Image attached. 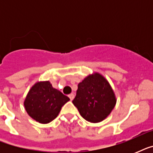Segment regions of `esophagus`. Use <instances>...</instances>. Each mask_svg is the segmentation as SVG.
<instances>
[{
	"label": "esophagus",
	"mask_w": 153,
	"mask_h": 153,
	"mask_svg": "<svg viewBox=\"0 0 153 153\" xmlns=\"http://www.w3.org/2000/svg\"><path fill=\"white\" fill-rule=\"evenodd\" d=\"M69 98H70V99H71V100H73V99H74V94L73 93H71V94H69Z\"/></svg>",
	"instance_id": "esophagus-1"
}]
</instances>
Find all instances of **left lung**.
<instances>
[{
  "mask_svg": "<svg viewBox=\"0 0 153 153\" xmlns=\"http://www.w3.org/2000/svg\"><path fill=\"white\" fill-rule=\"evenodd\" d=\"M116 102L113 89L99 73L90 74L79 83L76 96L72 101L80 115L92 123L106 118Z\"/></svg>",
  "mask_w": 153,
  "mask_h": 153,
  "instance_id": "obj_1",
  "label": "left lung"
}]
</instances>
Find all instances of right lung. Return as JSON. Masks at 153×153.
Here are the masks:
<instances>
[{"instance_id":"add662e5","label":"right lung","mask_w":153,"mask_h":153,"mask_svg":"<svg viewBox=\"0 0 153 153\" xmlns=\"http://www.w3.org/2000/svg\"><path fill=\"white\" fill-rule=\"evenodd\" d=\"M70 98L53 88L49 81L38 82L30 89L24 105L27 114L42 124L53 121Z\"/></svg>"}]
</instances>
